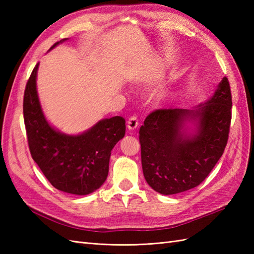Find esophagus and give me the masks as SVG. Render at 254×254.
Returning a JSON list of instances; mask_svg holds the SVG:
<instances>
[{
	"label": "esophagus",
	"mask_w": 254,
	"mask_h": 254,
	"mask_svg": "<svg viewBox=\"0 0 254 254\" xmlns=\"http://www.w3.org/2000/svg\"><path fill=\"white\" fill-rule=\"evenodd\" d=\"M137 126H139V122H137L136 117H131L127 122V128L129 130H134Z\"/></svg>",
	"instance_id": "obj_1"
}]
</instances>
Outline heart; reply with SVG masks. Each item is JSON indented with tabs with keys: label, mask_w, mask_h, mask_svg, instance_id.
Returning <instances> with one entry per match:
<instances>
[{
	"label": "heart",
	"mask_w": 254,
	"mask_h": 254,
	"mask_svg": "<svg viewBox=\"0 0 254 254\" xmlns=\"http://www.w3.org/2000/svg\"><path fill=\"white\" fill-rule=\"evenodd\" d=\"M167 91L165 89H158L155 92H152L150 95V102L155 106H161L163 105L164 102L167 99Z\"/></svg>",
	"instance_id": "1"
}]
</instances>
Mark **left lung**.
I'll use <instances>...</instances> for the list:
<instances>
[{
	"mask_svg": "<svg viewBox=\"0 0 254 254\" xmlns=\"http://www.w3.org/2000/svg\"><path fill=\"white\" fill-rule=\"evenodd\" d=\"M231 108V90L224 77L214 95L194 109L151 112L139 132L143 174L148 186L162 195L199 186L224 153Z\"/></svg>",
	"mask_w": 254,
	"mask_h": 254,
	"instance_id": "8db88e82",
	"label": "left lung"
}]
</instances>
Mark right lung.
Here are the masks:
<instances>
[{
	"mask_svg": "<svg viewBox=\"0 0 254 254\" xmlns=\"http://www.w3.org/2000/svg\"><path fill=\"white\" fill-rule=\"evenodd\" d=\"M67 40H60L51 48ZM37 64L26 83L23 114L29 151L54 188L73 195H88L101 188L109 172L111 150L125 135V120L97 122L80 134H65L44 117L37 92Z\"/></svg>",
	"mask_w": 254,
	"mask_h": 254,
	"instance_id": "add662e5",
	"label": "right lung"
}]
</instances>
